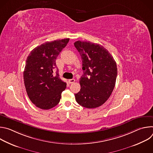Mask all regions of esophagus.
<instances>
[{"label":"esophagus","instance_id":"obj_1","mask_svg":"<svg viewBox=\"0 0 153 153\" xmlns=\"http://www.w3.org/2000/svg\"><path fill=\"white\" fill-rule=\"evenodd\" d=\"M75 82V79H69L68 80V82L69 83H73Z\"/></svg>","mask_w":153,"mask_h":153}]
</instances>
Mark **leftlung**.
<instances>
[{"instance_id":"left-lung-1","label":"left lung","mask_w":153,"mask_h":153,"mask_svg":"<svg viewBox=\"0 0 153 153\" xmlns=\"http://www.w3.org/2000/svg\"><path fill=\"white\" fill-rule=\"evenodd\" d=\"M74 47L82 60L83 74L80 90L74 94L77 102L86 108L102 105L110 97L115 86L117 68L113 57L102 45L78 40Z\"/></svg>"}]
</instances>
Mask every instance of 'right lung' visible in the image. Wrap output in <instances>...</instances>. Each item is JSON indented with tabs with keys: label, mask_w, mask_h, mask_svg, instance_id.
I'll list each match as a JSON object with an SVG mask.
<instances>
[{
	"label": "right lung",
	"mask_w": 153,
	"mask_h": 153,
	"mask_svg": "<svg viewBox=\"0 0 153 153\" xmlns=\"http://www.w3.org/2000/svg\"><path fill=\"white\" fill-rule=\"evenodd\" d=\"M70 39L47 42L33 49L28 56L24 71L27 94L33 104L49 110L60 102L67 83L59 77L56 60ZM56 69V74L53 71Z\"/></svg>",
	"instance_id": "obj_1"
}]
</instances>
